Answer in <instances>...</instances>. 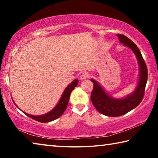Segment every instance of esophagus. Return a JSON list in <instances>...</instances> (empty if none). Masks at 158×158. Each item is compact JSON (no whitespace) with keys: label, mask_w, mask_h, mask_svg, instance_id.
Segmentation results:
<instances>
[{"label":"esophagus","mask_w":158,"mask_h":158,"mask_svg":"<svg viewBox=\"0 0 158 158\" xmlns=\"http://www.w3.org/2000/svg\"><path fill=\"white\" fill-rule=\"evenodd\" d=\"M89 77H90V74L89 73H84L81 74V77H80V79H81V81H84V80L89 78Z\"/></svg>","instance_id":"obj_1"}]
</instances>
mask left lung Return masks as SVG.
<instances>
[{"label": "left lung", "mask_w": 158, "mask_h": 158, "mask_svg": "<svg viewBox=\"0 0 158 158\" xmlns=\"http://www.w3.org/2000/svg\"><path fill=\"white\" fill-rule=\"evenodd\" d=\"M117 36L120 42L132 49L135 54L139 65L140 73L137 86L135 91L123 99H116L109 96L95 80L91 79V81L94 83L90 95L93 105L100 114L111 117L121 116L139 105L143 100L148 79V69L146 63L137 45L124 35L117 34Z\"/></svg>", "instance_id": "8db88e82"}]
</instances>
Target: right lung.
<instances>
[{
  "mask_svg": "<svg viewBox=\"0 0 158 158\" xmlns=\"http://www.w3.org/2000/svg\"><path fill=\"white\" fill-rule=\"evenodd\" d=\"M78 82L79 80L75 79L74 80L71 84H69L68 86L66 87L65 90H64L63 95L61 96L57 105L56 106L52 111L48 112L46 114L41 115V116H33V115L28 114L27 113H26V112H23L26 115V116L35 120L41 123H48L58 118H59L61 115L64 113V111H65L67 106H68V102L71 92L73 91V90L77 86V84H78Z\"/></svg>",
  "mask_w": 158,
  "mask_h": 158,
  "instance_id": "1",
  "label": "right lung"
}]
</instances>
